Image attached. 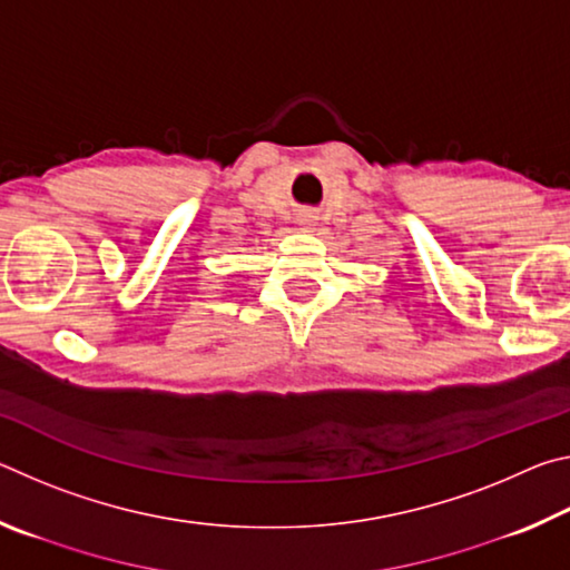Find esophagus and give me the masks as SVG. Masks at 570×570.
Listing matches in <instances>:
<instances>
[{"label": "esophagus", "instance_id": "34e87169", "mask_svg": "<svg viewBox=\"0 0 570 570\" xmlns=\"http://www.w3.org/2000/svg\"><path fill=\"white\" fill-rule=\"evenodd\" d=\"M296 220H298V226H302V228L312 230L316 226V214H314V210H302V214L296 216Z\"/></svg>", "mask_w": 570, "mask_h": 570}]
</instances>
